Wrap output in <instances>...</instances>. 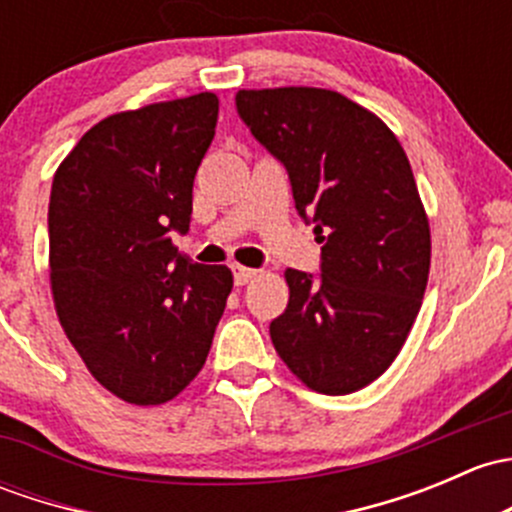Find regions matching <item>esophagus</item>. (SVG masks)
<instances>
[{
  "label": "esophagus",
  "instance_id": "obj_1",
  "mask_svg": "<svg viewBox=\"0 0 512 512\" xmlns=\"http://www.w3.org/2000/svg\"><path fill=\"white\" fill-rule=\"evenodd\" d=\"M233 274H235V284H238V287H242V284L252 282V279L257 277V270H250V267L235 265L233 267Z\"/></svg>",
  "mask_w": 512,
  "mask_h": 512
}]
</instances>
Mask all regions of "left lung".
<instances>
[{
    "instance_id": "left-lung-1",
    "label": "left lung",
    "mask_w": 512,
    "mask_h": 512,
    "mask_svg": "<svg viewBox=\"0 0 512 512\" xmlns=\"http://www.w3.org/2000/svg\"><path fill=\"white\" fill-rule=\"evenodd\" d=\"M235 105L324 242L319 277L284 272L272 343L306 387L348 395L390 368L427 289L432 235L412 166L378 115L333 90H240Z\"/></svg>"
}]
</instances>
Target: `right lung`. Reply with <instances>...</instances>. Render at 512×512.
I'll use <instances>...</instances> for the list:
<instances>
[{"label":"right lung","mask_w":512,"mask_h":512,"mask_svg":"<svg viewBox=\"0 0 512 512\" xmlns=\"http://www.w3.org/2000/svg\"><path fill=\"white\" fill-rule=\"evenodd\" d=\"M218 98L105 117L58 166L48 203V267L58 321L98 383L132 405H161L201 373L233 272L196 265L186 233L193 179L213 142Z\"/></svg>","instance_id":"obj_1"}]
</instances>
